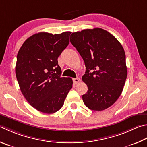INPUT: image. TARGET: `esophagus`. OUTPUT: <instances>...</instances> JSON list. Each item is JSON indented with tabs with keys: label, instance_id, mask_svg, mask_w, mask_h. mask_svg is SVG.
<instances>
[{
	"label": "esophagus",
	"instance_id": "34e87169",
	"mask_svg": "<svg viewBox=\"0 0 147 147\" xmlns=\"http://www.w3.org/2000/svg\"><path fill=\"white\" fill-rule=\"evenodd\" d=\"M73 80L74 84H78V83L80 81V80L79 78H73Z\"/></svg>",
	"mask_w": 147,
	"mask_h": 147
}]
</instances>
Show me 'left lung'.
<instances>
[{
    "label": "left lung",
    "instance_id": "obj_1",
    "mask_svg": "<svg viewBox=\"0 0 147 147\" xmlns=\"http://www.w3.org/2000/svg\"><path fill=\"white\" fill-rule=\"evenodd\" d=\"M71 44L85 62L82 80L88 90L83 101L90 110L109 108L120 96L127 76L123 47L113 34L101 28L73 33Z\"/></svg>",
    "mask_w": 147,
    "mask_h": 147
}]
</instances>
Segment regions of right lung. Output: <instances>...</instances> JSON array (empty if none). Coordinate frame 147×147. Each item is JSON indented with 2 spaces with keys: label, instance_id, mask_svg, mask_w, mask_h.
Listing matches in <instances>:
<instances>
[{
  "label": "right lung",
  "instance_id": "1",
  "mask_svg": "<svg viewBox=\"0 0 147 147\" xmlns=\"http://www.w3.org/2000/svg\"><path fill=\"white\" fill-rule=\"evenodd\" d=\"M71 33L34 34L18 52L15 73L20 90L28 102L42 113L52 114L60 110L73 87L71 78L60 76L58 63Z\"/></svg>",
  "mask_w": 147,
  "mask_h": 147
}]
</instances>
